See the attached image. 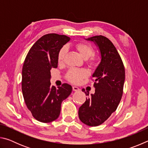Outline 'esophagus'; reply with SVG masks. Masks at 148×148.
Returning <instances> with one entry per match:
<instances>
[{"mask_svg":"<svg viewBox=\"0 0 148 148\" xmlns=\"http://www.w3.org/2000/svg\"><path fill=\"white\" fill-rule=\"evenodd\" d=\"M72 89H73L74 91H78L79 89L78 88V87H76V86H73L72 87Z\"/></svg>","mask_w":148,"mask_h":148,"instance_id":"obj_1","label":"esophagus"}]
</instances>
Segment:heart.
Instances as JSON below:
<instances>
[{
  "label": "heart",
  "mask_w": 148,
  "mask_h": 148,
  "mask_svg": "<svg viewBox=\"0 0 148 148\" xmlns=\"http://www.w3.org/2000/svg\"><path fill=\"white\" fill-rule=\"evenodd\" d=\"M75 47L84 59H87V63L91 66H95L99 63L100 56L98 54L93 53V49L89 44L85 42H80L75 44ZM67 51L66 47H62L59 51L57 55V61L59 64H62L64 61L65 56ZM88 75L87 72L84 69H71L67 72L66 78L69 82L74 84H79L81 83L82 79L86 77Z\"/></svg>",
  "instance_id": "heart-1"
}]
</instances>
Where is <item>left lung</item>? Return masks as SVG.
I'll return each mask as SVG.
<instances>
[{"instance_id": "1", "label": "left lung", "mask_w": 148, "mask_h": 148, "mask_svg": "<svg viewBox=\"0 0 148 148\" xmlns=\"http://www.w3.org/2000/svg\"><path fill=\"white\" fill-rule=\"evenodd\" d=\"M99 47L101 61L92 74L95 92L79 107V118L89 126L101 125L116 111L121 101L125 77V67L116 47L102 35L86 39ZM86 95L89 93L85 91Z\"/></svg>"}]
</instances>
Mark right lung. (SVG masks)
I'll use <instances>...</instances> for the list:
<instances>
[{
	"instance_id": "obj_1",
	"label": "right lung",
	"mask_w": 148,
	"mask_h": 148,
	"mask_svg": "<svg viewBox=\"0 0 148 148\" xmlns=\"http://www.w3.org/2000/svg\"><path fill=\"white\" fill-rule=\"evenodd\" d=\"M70 39L65 35L45 34L33 44L25 59L22 92L27 108L38 121L49 123L58 118L62 102L72 92L68 84L56 89L50 83V71L57 67L59 51Z\"/></svg>"
}]
</instances>
